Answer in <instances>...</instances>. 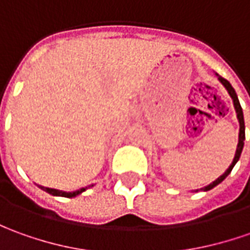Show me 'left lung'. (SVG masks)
<instances>
[{
    "mask_svg": "<svg viewBox=\"0 0 250 250\" xmlns=\"http://www.w3.org/2000/svg\"><path fill=\"white\" fill-rule=\"evenodd\" d=\"M216 75V78H218V81L223 86H225V89L227 90V93L230 94V97H231L232 100V104H234V109H235V113H237V119H238V123H239V134H238V145H237V150H235V154H234V159H232V163L230 164V167L227 168L225 171V174L220 175L216 181H213L212 183H209L208 186H205V188H203V191H208V190L213 189L215 186H218L219 183H222L223 181H225L226 178L229 176V174L231 172V169L234 168V166L238 163L239 157H241V153H242V149H244V141H245V122H244V112H242V108H241V104H239L238 101V97H237V93H235V90L232 89V86L230 84V82L229 81H226L225 78H222L220 75H218V74H215ZM196 191H198V189L196 190Z\"/></svg>",
    "mask_w": 250,
    "mask_h": 250,
    "instance_id": "obj_1",
    "label": "left lung"
}]
</instances>
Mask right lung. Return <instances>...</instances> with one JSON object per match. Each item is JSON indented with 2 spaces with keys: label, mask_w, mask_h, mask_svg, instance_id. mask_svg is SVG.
Listing matches in <instances>:
<instances>
[{
  "label": "right lung",
  "mask_w": 250,
  "mask_h": 250,
  "mask_svg": "<svg viewBox=\"0 0 250 250\" xmlns=\"http://www.w3.org/2000/svg\"><path fill=\"white\" fill-rule=\"evenodd\" d=\"M40 189H42L43 191H46L49 194L52 196H57V197H67V198H74V197L79 196L82 194L83 191H86L90 188H93L94 185H90V186H86V188H81V189L75 190V191H62V190H57V189H52V188H45V186H41V185H37Z\"/></svg>",
  "instance_id": "right-lung-1"
}]
</instances>
